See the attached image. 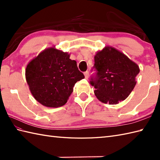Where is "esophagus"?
Instances as JSON below:
<instances>
[{"label":"esophagus","instance_id":"obj_1","mask_svg":"<svg viewBox=\"0 0 160 160\" xmlns=\"http://www.w3.org/2000/svg\"><path fill=\"white\" fill-rule=\"evenodd\" d=\"M84 77H85V78H89V71H86V72L84 73Z\"/></svg>","mask_w":160,"mask_h":160}]
</instances>
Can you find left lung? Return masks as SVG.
<instances>
[{
    "mask_svg": "<svg viewBox=\"0 0 160 160\" xmlns=\"http://www.w3.org/2000/svg\"><path fill=\"white\" fill-rule=\"evenodd\" d=\"M98 73L91 78L95 96L100 102L117 104L127 99L136 84L138 64L113 47L106 46L94 56Z\"/></svg>",
    "mask_w": 160,
    "mask_h": 160,
    "instance_id": "obj_1",
    "label": "left lung"
}]
</instances>
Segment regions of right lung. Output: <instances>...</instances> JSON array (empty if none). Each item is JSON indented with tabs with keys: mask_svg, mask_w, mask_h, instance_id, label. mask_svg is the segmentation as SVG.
<instances>
[{
	"mask_svg": "<svg viewBox=\"0 0 160 160\" xmlns=\"http://www.w3.org/2000/svg\"><path fill=\"white\" fill-rule=\"evenodd\" d=\"M70 54L55 47L44 49L28 64L25 78L30 92L39 103L57 108L67 103L73 87L84 78Z\"/></svg>",
	"mask_w": 160,
	"mask_h": 160,
	"instance_id": "obj_1",
	"label": "right lung"
}]
</instances>
